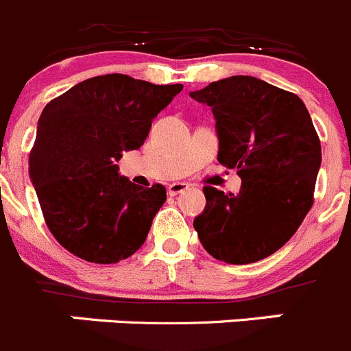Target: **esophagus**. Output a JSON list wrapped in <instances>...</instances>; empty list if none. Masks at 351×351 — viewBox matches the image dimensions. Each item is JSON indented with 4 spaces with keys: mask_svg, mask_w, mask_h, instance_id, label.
Masks as SVG:
<instances>
[{
    "mask_svg": "<svg viewBox=\"0 0 351 351\" xmlns=\"http://www.w3.org/2000/svg\"><path fill=\"white\" fill-rule=\"evenodd\" d=\"M185 191H189V185H186V183H171V185L168 186L169 195H178Z\"/></svg>",
    "mask_w": 351,
    "mask_h": 351,
    "instance_id": "34e87169",
    "label": "esophagus"
}]
</instances>
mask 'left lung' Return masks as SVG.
I'll list each match as a JSON object with an SVG mask.
<instances>
[{"label": "left lung", "mask_w": 351, "mask_h": 351, "mask_svg": "<svg viewBox=\"0 0 351 351\" xmlns=\"http://www.w3.org/2000/svg\"><path fill=\"white\" fill-rule=\"evenodd\" d=\"M211 107L218 160L237 169V194L204 186L194 228L204 250L232 265L279 251L313 204L322 162L312 117L298 95L253 76H232L191 91Z\"/></svg>", "instance_id": "8db88e82"}]
</instances>
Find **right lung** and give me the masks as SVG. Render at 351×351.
Wrapping results in <instances>:
<instances>
[{
	"label": "right lung",
	"instance_id": "right-lung-1",
	"mask_svg": "<svg viewBox=\"0 0 351 351\" xmlns=\"http://www.w3.org/2000/svg\"><path fill=\"white\" fill-rule=\"evenodd\" d=\"M182 88L106 74L43 109L29 178L48 228L69 253L110 265L142 247L166 189L135 185L116 162L143 145L154 117Z\"/></svg>",
	"mask_w": 351,
	"mask_h": 351
}]
</instances>
